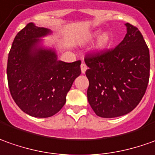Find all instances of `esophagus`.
<instances>
[{"instance_id": "esophagus-1", "label": "esophagus", "mask_w": 155, "mask_h": 155, "mask_svg": "<svg viewBox=\"0 0 155 155\" xmlns=\"http://www.w3.org/2000/svg\"><path fill=\"white\" fill-rule=\"evenodd\" d=\"M81 73L82 74H85L86 73V69H87V67H86V65L85 63H82L81 65Z\"/></svg>"}]
</instances>
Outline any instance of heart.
Segmentation results:
<instances>
[{
  "instance_id": "heart-1",
  "label": "heart",
  "mask_w": 155,
  "mask_h": 155,
  "mask_svg": "<svg viewBox=\"0 0 155 155\" xmlns=\"http://www.w3.org/2000/svg\"><path fill=\"white\" fill-rule=\"evenodd\" d=\"M96 38H97V42H96L95 48L96 50L99 52L106 51L107 49L110 47V46L113 43L112 35L109 32H103L102 33V31L100 29H96L88 35H86V37H85V41H91Z\"/></svg>"
}]
</instances>
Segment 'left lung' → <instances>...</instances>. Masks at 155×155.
<instances>
[{
    "mask_svg": "<svg viewBox=\"0 0 155 155\" xmlns=\"http://www.w3.org/2000/svg\"><path fill=\"white\" fill-rule=\"evenodd\" d=\"M124 40L111 51L86 56L87 99L97 115L114 118L130 113L148 86L149 50L137 28L125 24Z\"/></svg>",
    "mask_w": 155,
    "mask_h": 155,
    "instance_id": "1",
    "label": "left lung"
}]
</instances>
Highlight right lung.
<instances>
[{"mask_svg": "<svg viewBox=\"0 0 155 155\" xmlns=\"http://www.w3.org/2000/svg\"><path fill=\"white\" fill-rule=\"evenodd\" d=\"M51 35L50 29L29 23L17 34L8 54L11 95L20 109L33 117H51L58 113L81 73V61L58 60L55 47L45 45L43 38Z\"/></svg>", "mask_w": 155, "mask_h": 155, "instance_id": "1", "label": "right lung"}]
</instances>
